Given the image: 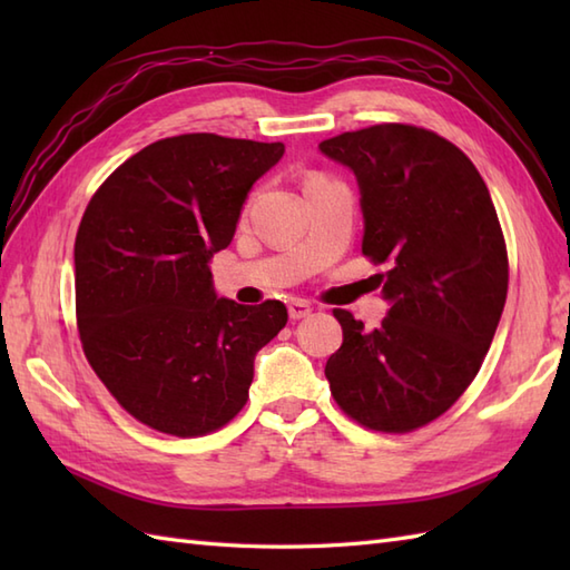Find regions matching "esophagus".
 <instances>
[{
    "label": "esophagus",
    "mask_w": 570,
    "mask_h": 570,
    "mask_svg": "<svg viewBox=\"0 0 570 570\" xmlns=\"http://www.w3.org/2000/svg\"><path fill=\"white\" fill-rule=\"evenodd\" d=\"M311 304L304 298H292L288 301V316H292L294 321H301V318H308L311 316Z\"/></svg>",
    "instance_id": "34e87169"
}]
</instances>
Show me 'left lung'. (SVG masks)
<instances>
[{"instance_id":"8db88e82","label":"left lung","mask_w":570,"mask_h":570,"mask_svg":"<svg viewBox=\"0 0 570 570\" xmlns=\"http://www.w3.org/2000/svg\"><path fill=\"white\" fill-rule=\"evenodd\" d=\"M357 178L362 254L390 311L367 331L335 308L343 345L325 377L362 426L404 433L439 419L485 360L507 301V247L490 190L455 144L377 125L318 144Z\"/></svg>"}]
</instances>
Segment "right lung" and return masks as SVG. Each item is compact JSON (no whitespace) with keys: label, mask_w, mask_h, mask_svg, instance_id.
<instances>
[{"label":"right lung","mask_w":570,"mask_h":570,"mask_svg":"<svg viewBox=\"0 0 570 570\" xmlns=\"http://www.w3.org/2000/svg\"><path fill=\"white\" fill-rule=\"evenodd\" d=\"M284 144L180 135L149 144L95 193L76 237L78 331L131 416L203 435L245 406L254 357L288 321L282 301L215 294L210 259Z\"/></svg>","instance_id":"obj_1"}]
</instances>
